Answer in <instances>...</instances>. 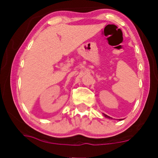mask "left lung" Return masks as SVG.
Returning a JSON list of instances; mask_svg holds the SVG:
<instances>
[{"label": "left lung", "instance_id": "1", "mask_svg": "<svg viewBox=\"0 0 158 158\" xmlns=\"http://www.w3.org/2000/svg\"><path fill=\"white\" fill-rule=\"evenodd\" d=\"M103 116H104L106 118H111V119H112V118H113L110 117V116H107V115H106V114H103ZM118 120H119V121H121V120H123V119H122V118H121V119H118Z\"/></svg>", "mask_w": 158, "mask_h": 158}]
</instances>
